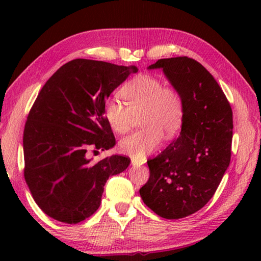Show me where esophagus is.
<instances>
[{
	"label": "esophagus",
	"instance_id": "esophagus-1",
	"mask_svg": "<svg viewBox=\"0 0 261 261\" xmlns=\"http://www.w3.org/2000/svg\"><path fill=\"white\" fill-rule=\"evenodd\" d=\"M131 163L134 166H140V165H143V161H138V160H136V159H131Z\"/></svg>",
	"mask_w": 261,
	"mask_h": 261
}]
</instances>
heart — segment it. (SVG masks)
<instances>
[{
    "label": "heart",
    "mask_w": 261,
    "mask_h": 261,
    "mask_svg": "<svg viewBox=\"0 0 261 261\" xmlns=\"http://www.w3.org/2000/svg\"><path fill=\"white\" fill-rule=\"evenodd\" d=\"M121 94L127 106L116 98L105 105V117L117 134H125L140 116L141 131L123 138L118 147L122 153L143 159L161 144L163 136L171 139L178 135L184 121L182 94L174 86H165L153 74H139L125 84Z\"/></svg>",
    "instance_id": "obj_1"
}]
</instances>
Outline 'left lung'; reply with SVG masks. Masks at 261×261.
Here are the masks:
<instances>
[{"mask_svg":"<svg viewBox=\"0 0 261 261\" xmlns=\"http://www.w3.org/2000/svg\"><path fill=\"white\" fill-rule=\"evenodd\" d=\"M148 69H162L182 94L184 121L178 138L147 161L149 178L139 193L161 218L182 219L210 201L228 169L231 107L214 77L193 59H161Z\"/></svg>","mask_w":261,"mask_h":261,"instance_id":"1","label":"left lung"}]
</instances>
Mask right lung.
<instances>
[{
  "instance_id": "obj_1",
  "label": "right lung",
  "mask_w": 261,
  "mask_h": 261,
  "mask_svg": "<svg viewBox=\"0 0 261 261\" xmlns=\"http://www.w3.org/2000/svg\"><path fill=\"white\" fill-rule=\"evenodd\" d=\"M137 71L135 65L77 59L62 65L39 92L24 129V176L48 216L70 224L90 218L109 176L129 167V158L92 162L86 152L115 146L106 100Z\"/></svg>"
}]
</instances>
